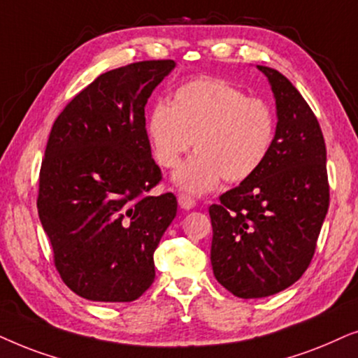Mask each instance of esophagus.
Here are the masks:
<instances>
[{"label":"esophagus","mask_w":358,"mask_h":358,"mask_svg":"<svg viewBox=\"0 0 358 358\" xmlns=\"http://www.w3.org/2000/svg\"><path fill=\"white\" fill-rule=\"evenodd\" d=\"M178 204L182 209H192L193 206H196V201H194L193 196H189V194H178Z\"/></svg>","instance_id":"34e87169"}]
</instances>
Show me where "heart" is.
Returning a JSON list of instances; mask_svg holds the SVG:
<instances>
[{"label": "heart", "instance_id": "1", "mask_svg": "<svg viewBox=\"0 0 358 358\" xmlns=\"http://www.w3.org/2000/svg\"><path fill=\"white\" fill-rule=\"evenodd\" d=\"M275 114L264 99L252 98L224 80L196 78L180 85L171 103H157L145 131L162 169H176L183 155L198 152L176 171L175 183L206 193L224 178H250L268 157L275 139Z\"/></svg>", "mask_w": 358, "mask_h": 358}]
</instances>
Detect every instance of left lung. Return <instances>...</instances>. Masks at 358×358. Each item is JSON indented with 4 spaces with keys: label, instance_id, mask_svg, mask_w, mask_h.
I'll list each match as a JSON object with an SVG mask.
<instances>
[{
    "label": "left lung",
    "instance_id": "obj_1",
    "mask_svg": "<svg viewBox=\"0 0 358 358\" xmlns=\"http://www.w3.org/2000/svg\"><path fill=\"white\" fill-rule=\"evenodd\" d=\"M276 99L278 124L265 164L209 206L214 276L234 296L288 288L311 264L329 208L326 142L292 82L259 65Z\"/></svg>",
    "mask_w": 358,
    "mask_h": 358
}]
</instances>
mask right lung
Returning a JSON list of instances; mask_svg holds the SVG:
<instances>
[{
	"label": "right lung",
	"instance_id": "obj_1",
	"mask_svg": "<svg viewBox=\"0 0 358 358\" xmlns=\"http://www.w3.org/2000/svg\"><path fill=\"white\" fill-rule=\"evenodd\" d=\"M175 66L144 60L99 75L47 141L37 211L62 282L78 296L129 303L155 278L154 252L176 216L145 131L147 99Z\"/></svg>",
	"mask_w": 358,
	"mask_h": 358
}]
</instances>
